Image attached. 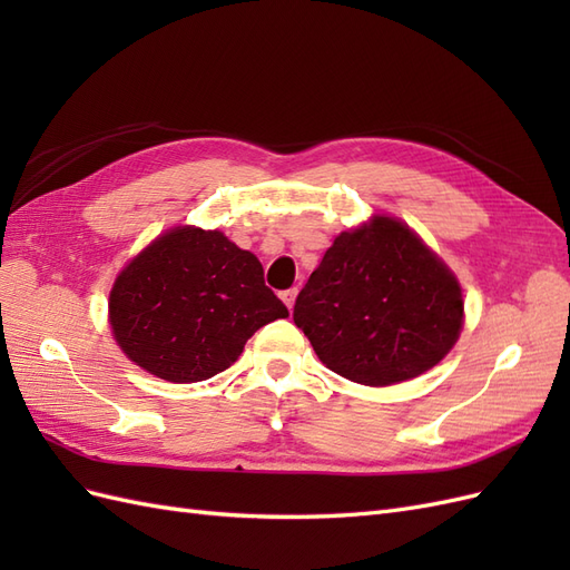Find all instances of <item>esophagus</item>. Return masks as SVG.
Masks as SVG:
<instances>
[{
  "label": "esophagus",
  "mask_w": 570,
  "mask_h": 570,
  "mask_svg": "<svg viewBox=\"0 0 570 570\" xmlns=\"http://www.w3.org/2000/svg\"><path fill=\"white\" fill-rule=\"evenodd\" d=\"M281 299L285 302V306L292 312V306H295V299H297V287H289V289L281 292Z\"/></svg>",
  "instance_id": "obj_1"
}]
</instances>
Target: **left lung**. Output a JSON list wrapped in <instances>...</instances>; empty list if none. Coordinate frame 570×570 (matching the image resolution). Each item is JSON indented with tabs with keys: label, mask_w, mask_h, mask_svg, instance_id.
<instances>
[{
	"label": "left lung",
	"mask_w": 570,
	"mask_h": 570,
	"mask_svg": "<svg viewBox=\"0 0 570 570\" xmlns=\"http://www.w3.org/2000/svg\"><path fill=\"white\" fill-rule=\"evenodd\" d=\"M295 325L352 383L411 381L446 356L463 325L454 273L402 220L340 233L299 292Z\"/></svg>",
	"instance_id": "left-lung-1"
}]
</instances>
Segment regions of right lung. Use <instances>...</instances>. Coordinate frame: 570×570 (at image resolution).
I'll list each match as a JSON object with an SVG mask.
<instances>
[{"instance_id":"obj_1","label":"right lung","mask_w":570,"mask_h":570,"mask_svg":"<svg viewBox=\"0 0 570 570\" xmlns=\"http://www.w3.org/2000/svg\"><path fill=\"white\" fill-rule=\"evenodd\" d=\"M287 316L252 252L195 226L154 239L118 273L109 295L118 347L168 383L226 371L258 327Z\"/></svg>"}]
</instances>
